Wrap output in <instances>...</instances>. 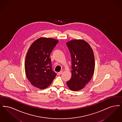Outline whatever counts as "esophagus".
<instances>
[{
  "mask_svg": "<svg viewBox=\"0 0 122 122\" xmlns=\"http://www.w3.org/2000/svg\"><path fill=\"white\" fill-rule=\"evenodd\" d=\"M62 72H63V71H60V72H58V75H60L62 73Z\"/></svg>",
  "mask_w": 122,
  "mask_h": 122,
  "instance_id": "34e87169",
  "label": "esophagus"
}]
</instances>
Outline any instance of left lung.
<instances>
[{
	"label": "left lung",
	"mask_w": 122,
	"mask_h": 122,
	"mask_svg": "<svg viewBox=\"0 0 122 122\" xmlns=\"http://www.w3.org/2000/svg\"><path fill=\"white\" fill-rule=\"evenodd\" d=\"M71 56V77L66 82L71 90L82 89L91 79L95 69V59L90 45L84 41L73 40L66 43Z\"/></svg>",
	"instance_id": "1"
}]
</instances>
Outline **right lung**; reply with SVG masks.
<instances>
[{
    "label": "right lung",
    "instance_id": "right-lung-1",
    "mask_svg": "<svg viewBox=\"0 0 122 122\" xmlns=\"http://www.w3.org/2000/svg\"><path fill=\"white\" fill-rule=\"evenodd\" d=\"M58 42L52 38H40L32 43L28 51L25 66L27 77L37 88H46L56 76L50 56Z\"/></svg>",
    "mask_w": 122,
    "mask_h": 122
}]
</instances>
